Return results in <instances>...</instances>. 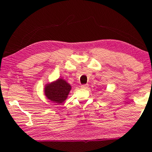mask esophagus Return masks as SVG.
Masks as SVG:
<instances>
[{"mask_svg":"<svg viewBox=\"0 0 152 152\" xmlns=\"http://www.w3.org/2000/svg\"><path fill=\"white\" fill-rule=\"evenodd\" d=\"M81 88L83 89H86L88 88V84H83V85L81 86Z\"/></svg>","mask_w":152,"mask_h":152,"instance_id":"34e87169","label":"esophagus"}]
</instances>
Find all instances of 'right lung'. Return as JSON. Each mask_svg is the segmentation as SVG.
<instances>
[{
  "label": "right lung",
  "mask_w": 152,
  "mask_h": 152,
  "mask_svg": "<svg viewBox=\"0 0 152 152\" xmlns=\"http://www.w3.org/2000/svg\"><path fill=\"white\" fill-rule=\"evenodd\" d=\"M71 88V86L65 80L58 78L57 80L46 84L44 92L49 100L56 103L60 104L65 101Z\"/></svg>",
  "instance_id": "right-lung-1"
}]
</instances>
